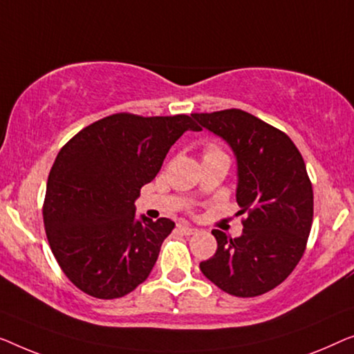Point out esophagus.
Wrapping results in <instances>:
<instances>
[{"mask_svg":"<svg viewBox=\"0 0 354 354\" xmlns=\"http://www.w3.org/2000/svg\"><path fill=\"white\" fill-rule=\"evenodd\" d=\"M178 231L184 234V236H192V234L197 232V229L192 226H187V225H178Z\"/></svg>","mask_w":354,"mask_h":354,"instance_id":"obj_1","label":"esophagus"}]
</instances>
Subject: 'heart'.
<instances>
[{"label": "heart", "mask_w": 354, "mask_h": 354, "mask_svg": "<svg viewBox=\"0 0 354 354\" xmlns=\"http://www.w3.org/2000/svg\"><path fill=\"white\" fill-rule=\"evenodd\" d=\"M212 153H221V152L218 151V149H215V147H210V149H207L205 156H212Z\"/></svg>", "instance_id": "b5f03b06"}]
</instances>
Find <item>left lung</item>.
<instances>
[{
	"instance_id": "obj_1",
	"label": "left lung",
	"mask_w": 354,
	"mask_h": 354,
	"mask_svg": "<svg viewBox=\"0 0 354 354\" xmlns=\"http://www.w3.org/2000/svg\"><path fill=\"white\" fill-rule=\"evenodd\" d=\"M192 117L232 149L239 215H247L236 239L213 229L216 253L201 271L229 295H263L286 281L305 253L313 225L305 162L286 133L241 109Z\"/></svg>"
}]
</instances>
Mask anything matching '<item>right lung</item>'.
<instances>
[{"mask_svg":"<svg viewBox=\"0 0 354 354\" xmlns=\"http://www.w3.org/2000/svg\"><path fill=\"white\" fill-rule=\"evenodd\" d=\"M201 131L189 115L113 113L77 133L49 171L43 220L56 260L88 295L125 297L151 274L168 218H136L134 202L160 171L184 131Z\"/></svg>","mask_w":354,"mask_h":354,"instance_id":"right-lung-1","label":"right lung"}]
</instances>
